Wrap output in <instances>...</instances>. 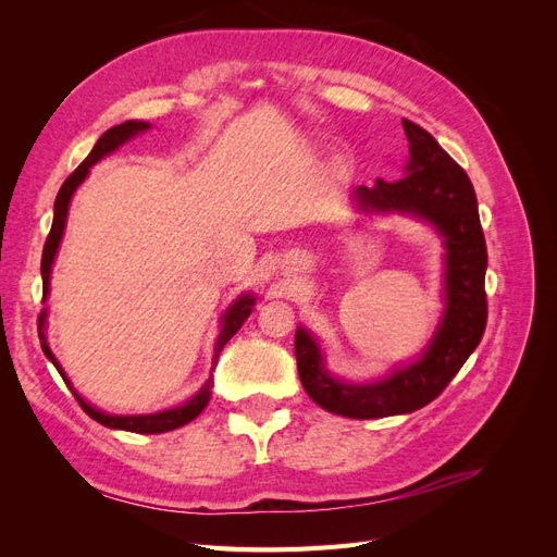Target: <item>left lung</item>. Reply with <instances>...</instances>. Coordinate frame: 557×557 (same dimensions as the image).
Segmentation results:
<instances>
[{
  "instance_id": "left-lung-1",
  "label": "left lung",
  "mask_w": 557,
  "mask_h": 557,
  "mask_svg": "<svg viewBox=\"0 0 557 557\" xmlns=\"http://www.w3.org/2000/svg\"><path fill=\"white\" fill-rule=\"evenodd\" d=\"M409 139L407 176L379 178L374 188L356 190L358 205L369 211H404L425 218L446 244V315L425 356L391 379L352 385L332 379L315 342L305 330L295 334L299 381L307 395L330 413L346 418H385L423 409L460 372L479 346L487 323L485 264L487 248L479 221L476 193L467 172L428 129L401 121Z\"/></svg>"
}]
</instances>
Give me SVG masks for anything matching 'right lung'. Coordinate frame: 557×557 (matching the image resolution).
Wrapping results in <instances>:
<instances>
[{
    "label": "right lung",
    "instance_id": "right-lung-1",
    "mask_svg": "<svg viewBox=\"0 0 557 557\" xmlns=\"http://www.w3.org/2000/svg\"><path fill=\"white\" fill-rule=\"evenodd\" d=\"M150 125L148 123H141V121H127L123 125H115L111 129H107L102 137L97 139L95 148L90 150V156L83 160L76 170L70 174V178H66L62 183V188L55 197V215H53V227H50L48 232V239L44 244V256H41V278H44V297L48 295V278H50V267H53V258L58 252V246H60V239H62V232H64V223H66V211H70V201H72V195L74 190L81 185V181L88 176L90 166L99 160L104 158L107 153H111V150H115L121 144H125L129 137H134V134H139L144 129H148ZM256 301H252L250 295H244L239 297L234 305L227 309L225 318H223V330L221 334H218V342H215V356H213V364L218 360V356H221L223 346L232 339L234 334H237V330L242 327L244 320L250 315V309ZM44 318H46V311L39 313V339H41V348L46 352V358L55 364V369L60 372V376L64 379V383H70L62 372V367L58 364V360L53 358V352H50L48 344H46V336H44ZM211 385L213 381L209 379L207 385L201 387V391L188 401L183 404V407L178 409H170V411H162V413H153V416H109V413H102L92 409L90 404L83 401L76 393V399L81 404V409L86 411L92 420H97V423H102L107 428H113V430H127V432H137V434H160V432H170V430H176L185 423H190L193 418H197L201 411H205V407L209 404V397H211Z\"/></svg>",
    "mask_w": 557,
    "mask_h": 557
}]
</instances>
